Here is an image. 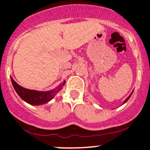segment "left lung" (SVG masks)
<instances>
[{
	"label": "left lung",
	"mask_w": 150,
	"mask_h": 150,
	"mask_svg": "<svg viewBox=\"0 0 150 150\" xmlns=\"http://www.w3.org/2000/svg\"><path fill=\"white\" fill-rule=\"evenodd\" d=\"M133 92H134V90H133V91H132V93H131V94H130V95H129V96H128V97H127V98H126V99H125V100H124V102H123V103H122V104H121V105H123V104H124V103H127V100H129V98H130V97H131V96H132V93H133Z\"/></svg>",
	"instance_id": "8db88e82"
}]
</instances>
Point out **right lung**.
Instances as JSON below:
<instances>
[{
  "label": "right lung",
  "mask_w": 150,
  "mask_h": 150,
  "mask_svg": "<svg viewBox=\"0 0 150 150\" xmlns=\"http://www.w3.org/2000/svg\"><path fill=\"white\" fill-rule=\"evenodd\" d=\"M11 80L13 87L19 97L25 102L32 105H41L49 103L62 89L66 83L65 80H64L54 89L47 91H39L22 87L13 79L11 76Z\"/></svg>",
  "instance_id": "add662e5"
}]
</instances>
